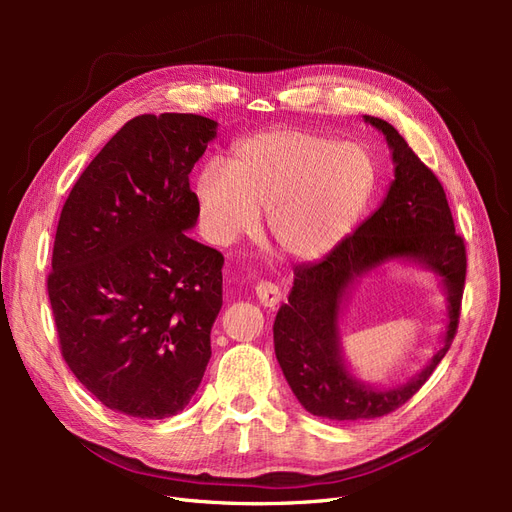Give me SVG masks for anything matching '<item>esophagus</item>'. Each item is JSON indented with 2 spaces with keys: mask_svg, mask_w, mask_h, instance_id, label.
Masks as SVG:
<instances>
[{
  "mask_svg": "<svg viewBox=\"0 0 512 512\" xmlns=\"http://www.w3.org/2000/svg\"><path fill=\"white\" fill-rule=\"evenodd\" d=\"M256 297H258L260 305L275 307L282 299V290L271 282H260V284H256Z\"/></svg>",
  "mask_w": 512,
  "mask_h": 512,
  "instance_id": "1",
  "label": "esophagus"
}]
</instances>
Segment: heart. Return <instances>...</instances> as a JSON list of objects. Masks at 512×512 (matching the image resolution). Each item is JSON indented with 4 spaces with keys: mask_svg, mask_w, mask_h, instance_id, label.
<instances>
[{
    "mask_svg": "<svg viewBox=\"0 0 512 512\" xmlns=\"http://www.w3.org/2000/svg\"><path fill=\"white\" fill-rule=\"evenodd\" d=\"M376 188V162L365 147L307 130H267L237 143L230 164H205L196 203L211 243L228 245L250 235L260 211H269L275 245L309 260L350 235Z\"/></svg>",
    "mask_w": 512,
    "mask_h": 512,
    "instance_id": "obj_1",
    "label": "heart"
}]
</instances>
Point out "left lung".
Segmentation results:
<instances>
[{"instance_id": "1", "label": "left lung", "mask_w": 512, "mask_h": 512, "mask_svg": "<svg viewBox=\"0 0 512 512\" xmlns=\"http://www.w3.org/2000/svg\"><path fill=\"white\" fill-rule=\"evenodd\" d=\"M382 130L393 151L395 181L380 209L342 243L312 265L294 269L288 303L273 322L275 356L301 406L331 421H367L391 414L418 393L451 348L466 286V243L455 232L442 183L421 162L389 121L367 117ZM391 257L423 261L442 277L449 292L445 346L408 385L376 392L352 379L336 342L338 305L354 276Z\"/></svg>"}]
</instances>
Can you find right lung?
<instances>
[{"mask_svg":"<svg viewBox=\"0 0 512 512\" xmlns=\"http://www.w3.org/2000/svg\"><path fill=\"white\" fill-rule=\"evenodd\" d=\"M218 123L130 119L76 179L46 277L59 350L106 408L166 418L188 406L211 359L224 256L188 237L190 173Z\"/></svg>","mask_w":512,"mask_h":512,"instance_id":"right-lung-1","label":"right lung"}]
</instances>
